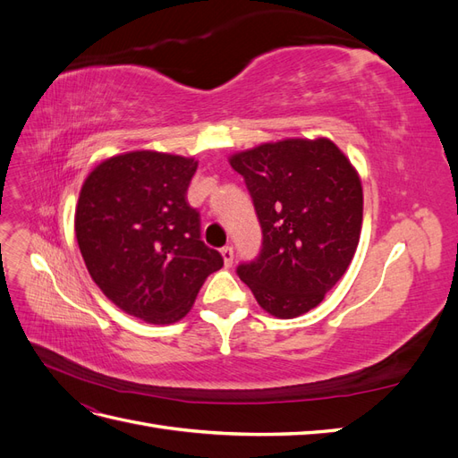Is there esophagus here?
<instances>
[{"mask_svg": "<svg viewBox=\"0 0 458 458\" xmlns=\"http://www.w3.org/2000/svg\"><path fill=\"white\" fill-rule=\"evenodd\" d=\"M221 258H224L225 267H231V266H233V258H234L233 248H231V246H224V248H221Z\"/></svg>", "mask_w": 458, "mask_h": 458, "instance_id": "34e87169", "label": "esophagus"}]
</instances>
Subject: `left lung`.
<instances>
[{
  "label": "left lung",
  "instance_id": "8db88e82",
  "mask_svg": "<svg viewBox=\"0 0 458 458\" xmlns=\"http://www.w3.org/2000/svg\"><path fill=\"white\" fill-rule=\"evenodd\" d=\"M244 177L263 233L237 273L263 311L294 318L323 301L348 271L363 225V187L327 137L261 143L229 157Z\"/></svg>",
  "mask_w": 458,
  "mask_h": 458
}]
</instances>
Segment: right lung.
<instances>
[{"mask_svg": "<svg viewBox=\"0 0 458 458\" xmlns=\"http://www.w3.org/2000/svg\"><path fill=\"white\" fill-rule=\"evenodd\" d=\"M199 162L133 150L97 164L80 191L74 231L95 284L122 311L152 325L183 318L224 258L200 241L187 202Z\"/></svg>", "mask_w": 458, "mask_h": 458, "instance_id": "obj_1", "label": "right lung"}]
</instances>
